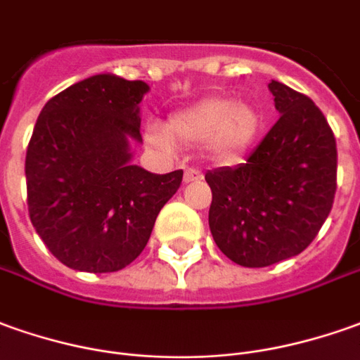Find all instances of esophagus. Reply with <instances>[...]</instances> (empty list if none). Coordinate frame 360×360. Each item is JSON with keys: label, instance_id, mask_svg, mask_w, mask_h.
Returning a JSON list of instances; mask_svg holds the SVG:
<instances>
[{"label": "esophagus", "instance_id": "1", "mask_svg": "<svg viewBox=\"0 0 360 360\" xmlns=\"http://www.w3.org/2000/svg\"><path fill=\"white\" fill-rule=\"evenodd\" d=\"M202 178H204V172H202L200 168H194V166L186 168V172H184L186 184H190V182H198V180H202Z\"/></svg>", "mask_w": 360, "mask_h": 360}]
</instances>
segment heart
Listing matches in <instances>:
<instances>
[{
  "label": "heart",
  "instance_id": "b5f03b06",
  "mask_svg": "<svg viewBox=\"0 0 360 360\" xmlns=\"http://www.w3.org/2000/svg\"><path fill=\"white\" fill-rule=\"evenodd\" d=\"M257 127V113L249 105H237L229 98H207L170 117V132L176 139L188 143L207 141L210 150L223 160H229L245 150L255 137ZM147 139L158 148L174 145L172 136L158 125L147 129Z\"/></svg>",
  "mask_w": 360,
  "mask_h": 360
}]
</instances>
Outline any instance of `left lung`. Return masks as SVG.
<instances>
[{
  "label": "left lung",
  "instance_id": "left-lung-1",
  "mask_svg": "<svg viewBox=\"0 0 360 360\" xmlns=\"http://www.w3.org/2000/svg\"><path fill=\"white\" fill-rule=\"evenodd\" d=\"M269 88L278 121L247 162L205 174L213 241L249 269L304 251L326 223L337 190L335 135L321 109L280 82Z\"/></svg>",
  "mask_w": 360,
  "mask_h": 360
}]
</instances>
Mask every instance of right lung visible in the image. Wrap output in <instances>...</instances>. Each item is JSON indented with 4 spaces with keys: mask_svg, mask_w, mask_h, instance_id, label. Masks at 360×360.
Returning <instances> with one entry per match:
<instances>
[{
    "mask_svg": "<svg viewBox=\"0 0 360 360\" xmlns=\"http://www.w3.org/2000/svg\"><path fill=\"white\" fill-rule=\"evenodd\" d=\"M148 86L98 74L46 101L27 147L33 227L62 264L82 272L125 269L147 247L156 215L182 170L150 174L131 165Z\"/></svg>",
    "mask_w": 360,
    "mask_h": 360,
    "instance_id": "1",
    "label": "right lung"
}]
</instances>
